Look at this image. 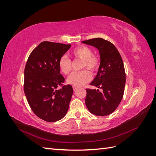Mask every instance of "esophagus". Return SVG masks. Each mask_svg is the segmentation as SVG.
<instances>
[{
    "mask_svg": "<svg viewBox=\"0 0 156 156\" xmlns=\"http://www.w3.org/2000/svg\"><path fill=\"white\" fill-rule=\"evenodd\" d=\"M73 90L75 91V90H76L77 89V87H75V86H73Z\"/></svg>",
    "mask_w": 156,
    "mask_h": 156,
    "instance_id": "esophagus-1",
    "label": "esophagus"
}]
</instances>
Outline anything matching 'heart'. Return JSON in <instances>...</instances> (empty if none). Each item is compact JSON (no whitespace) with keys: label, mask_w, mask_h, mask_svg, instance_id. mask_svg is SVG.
I'll list each match as a JSON object with an SVG mask.
<instances>
[{"label":"heart","mask_w":156,"mask_h":156,"mask_svg":"<svg viewBox=\"0 0 156 156\" xmlns=\"http://www.w3.org/2000/svg\"><path fill=\"white\" fill-rule=\"evenodd\" d=\"M71 56L75 58L83 60V68H87L90 71H95L100 64V58L96 55L92 54V50L87 46L81 45L73 49L70 53ZM60 72L68 75L72 69V61L67 56L63 55L58 62ZM92 79V75L88 71L83 70L73 72L67 79V83L73 86L79 87L89 82Z\"/></svg>","instance_id":"b5f03b06"}]
</instances>
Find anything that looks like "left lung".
I'll return each instance as SVG.
<instances>
[{"label":"left lung","instance_id":"8db88e82","mask_svg":"<svg viewBox=\"0 0 156 156\" xmlns=\"http://www.w3.org/2000/svg\"><path fill=\"white\" fill-rule=\"evenodd\" d=\"M82 42L98 49L100 55L98 73L90 84L101 89V91L86 89V106L93 115H109L116 110L123 98L126 84L123 60L110 41L98 37Z\"/></svg>","mask_w":156,"mask_h":156}]
</instances>
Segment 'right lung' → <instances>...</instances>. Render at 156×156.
I'll use <instances>...</instances> for the list:
<instances>
[{"mask_svg": "<svg viewBox=\"0 0 156 156\" xmlns=\"http://www.w3.org/2000/svg\"><path fill=\"white\" fill-rule=\"evenodd\" d=\"M66 45L43 41L29 56L25 68L24 92L34 114L48 122L60 120L68 112L73 94L71 85L63 86L58 62L70 48Z\"/></svg>", "mask_w": 156, "mask_h": 156, "instance_id": "add662e5", "label": "right lung"}]
</instances>
